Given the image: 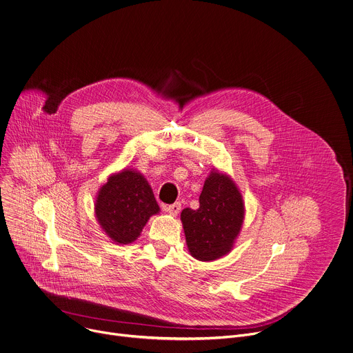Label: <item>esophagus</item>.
<instances>
[{"instance_id":"1","label":"esophagus","mask_w":353,"mask_h":353,"mask_svg":"<svg viewBox=\"0 0 353 353\" xmlns=\"http://www.w3.org/2000/svg\"><path fill=\"white\" fill-rule=\"evenodd\" d=\"M163 210H165L169 215L176 216V215L180 212L181 205H180V203H176V204H172V205H165V207H163Z\"/></svg>"}]
</instances>
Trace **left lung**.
<instances>
[{
  "instance_id": "1",
  "label": "left lung",
  "mask_w": 353,
  "mask_h": 353,
  "mask_svg": "<svg viewBox=\"0 0 353 353\" xmlns=\"http://www.w3.org/2000/svg\"><path fill=\"white\" fill-rule=\"evenodd\" d=\"M243 195L233 179L211 170L199 195V208L181 211L190 254L199 261H215L230 253L244 221Z\"/></svg>"
}]
</instances>
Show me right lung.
<instances>
[{
  "mask_svg": "<svg viewBox=\"0 0 353 353\" xmlns=\"http://www.w3.org/2000/svg\"><path fill=\"white\" fill-rule=\"evenodd\" d=\"M159 211L148 180L128 168L110 174L94 201L96 221L116 244L135 241L149 218Z\"/></svg>",
  "mask_w": 353,
  "mask_h": 353,
  "instance_id": "right-lung-1",
  "label": "right lung"
}]
</instances>
